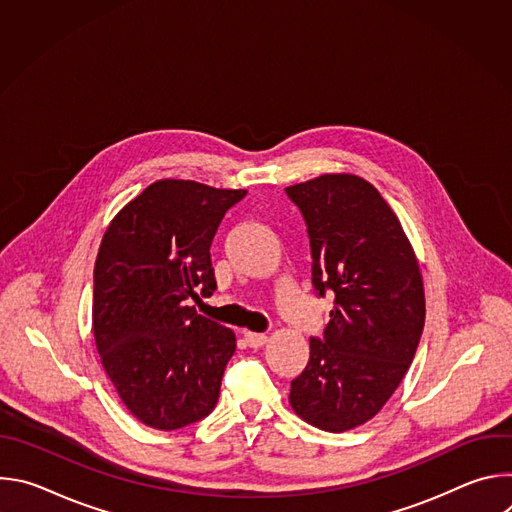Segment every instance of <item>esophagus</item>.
Returning a JSON list of instances; mask_svg holds the SVG:
<instances>
[{"instance_id":"obj_1","label":"esophagus","mask_w":512,"mask_h":512,"mask_svg":"<svg viewBox=\"0 0 512 512\" xmlns=\"http://www.w3.org/2000/svg\"><path fill=\"white\" fill-rule=\"evenodd\" d=\"M245 342L251 348H261L267 342V334H259V332H245Z\"/></svg>"}]
</instances>
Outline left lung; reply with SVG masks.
Instances as JSON below:
<instances>
[{"instance_id": "1", "label": "left lung", "mask_w": 512, "mask_h": 512, "mask_svg": "<svg viewBox=\"0 0 512 512\" xmlns=\"http://www.w3.org/2000/svg\"><path fill=\"white\" fill-rule=\"evenodd\" d=\"M308 227L312 285L334 294L322 338L291 381L289 403L304 421L340 433L373 419L413 362L425 296L419 263L379 190L352 174L289 186Z\"/></svg>"}]
</instances>
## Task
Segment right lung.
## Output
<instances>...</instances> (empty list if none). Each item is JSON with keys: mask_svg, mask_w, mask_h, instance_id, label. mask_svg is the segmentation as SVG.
<instances>
[{"mask_svg": "<svg viewBox=\"0 0 512 512\" xmlns=\"http://www.w3.org/2000/svg\"><path fill=\"white\" fill-rule=\"evenodd\" d=\"M247 190L158 180L119 210L95 261L93 336L125 407L162 431L206 417L235 334L190 300L216 289L210 243Z\"/></svg>", "mask_w": 512, "mask_h": 512, "instance_id": "obj_1", "label": "right lung"}]
</instances>
